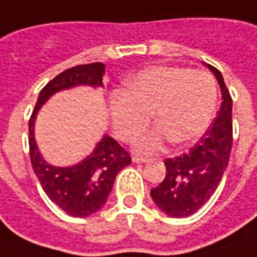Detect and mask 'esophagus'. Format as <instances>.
Wrapping results in <instances>:
<instances>
[{"label": "esophagus", "mask_w": 257, "mask_h": 257, "mask_svg": "<svg viewBox=\"0 0 257 257\" xmlns=\"http://www.w3.org/2000/svg\"><path fill=\"white\" fill-rule=\"evenodd\" d=\"M147 157H141V156H134V157H132V161H134V163H146L147 161Z\"/></svg>", "instance_id": "esophagus-1"}]
</instances>
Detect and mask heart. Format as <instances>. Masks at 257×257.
Returning <instances> with one entry per match:
<instances>
[{
  "instance_id": "heart-1",
  "label": "heart",
  "mask_w": 257,
  "mask_h": 257,
  "mask_svg": "<svg viewBox=\"0 0 257 257\" xmlns=\"http://www.w3.org/2000/svg\"><path fill=\"white\" fill-rule=\"evenodd\" d=\"M217 100V82L207 71L157 65L129 78L126 90L114 91L108 110L114 134L123 142H132L146 129L152 112L157 126L139 138L136 147L153 153L167 141H197L216 115Z\"/></svg>"
}]
</instances>
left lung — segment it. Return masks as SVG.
Listing matches in <instances>:
<instances>
[{
    "label": "left lung",
    "mask_w": 257,
    "mask_h": 257,
    "mask_svg": "<svg viewBox=\"0 0 257 257\" xmlns=\"http://www.w3.org/2000/svg\"><path fill=\"white\" fill-rule=\"evenodd\" d=\"M209 68L221 87L218 115L186 153L164 160L166 178L150 191L157 207L171 217H188L200 209L214 193L228 166L232 147V98L221 72L214 66Z\"/></svg>",
    "instance_id": "1"
}]
</instances>
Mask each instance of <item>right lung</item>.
<instances>
[{
  "instance_id": "1",
  "label": "right lung",
  "mask_w": 257,
  "mask_h": 257,
  "mask_svg": "<svg viewBox=\"0 0 257 257\" xmlns=\"http://www.w3.org/2000/svg\"><path fill=\"white\" fill-rule=\"evenodd\" d=\"M104 68L101 62H93L72 66L57 75L41 89L29 119V150L33 171L50 200L72 217H87L103 207L116 174L131 164V154L115 139L104 136L82 163L65 168L50 166L36 145L35 119L41 105L55 91L78 85L103 86Z\"/></svg>"
}]
</instances>
